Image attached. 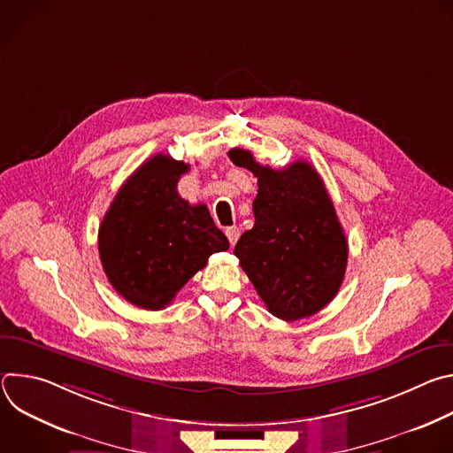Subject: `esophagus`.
<instances>
[{"label": "esophagus", "instance_id": "esophagus-1", "mask_svg": "<svg viewBox=\"0 0 453 453\" xmlns=\"http://www.w3.org/2000/svg\"><path fill=\"white\" fill-rule=\"evenodd\" d=\"M226 236H227V240H229V243L234 245V243L238 242V238H240V229H238V227H227V229H226Z\"/></svg>", "mask_w": 453, "mask_h": 453}]
</instances>
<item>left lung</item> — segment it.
<instances>
[{
    "label": "left lung",
    "instance_id": "obj_1",
    "mask_svg": "<svg viewBox=\"0 0 453 453\" xmlns=\"http://www.w3.org/2000/svg\"><path fill=\"white\" fill-rule=\"evenodd\" d=\"M229 159L257 177L254 226L234 245L240 267L278 319L317 313L337 296L348 264L325 182L306 161L274 170L243 149L229 150Z\"/></svg>",
    "mask_w": 453,
    "mask_h": 453
}]
</instances>
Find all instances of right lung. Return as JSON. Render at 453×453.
Returning a JSON list of instances; mask_svg holds the SVG:
<instances>
[{
    "instance_id": "obj_1",
    "label": "right lung",
    "mask_w": 453,
    "mask_h": 453,
    "mask_svg": "<svg viewBox=\"0 0 453 453\" xmlns=\"http://www.w3.org/2000/svg\"><path fill=\"white\" fill-rule=\"evenodd\" d=\"M188 170L165 154L147 159L118 189L100 224L105 276L138 308H165L213 252L229 249L208 208L191 206L177 193Z\"/></svg>"
}]
</instances>
